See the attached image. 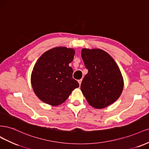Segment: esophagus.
<instances>
[{"label": "esophagus", "instance_id": "34e87169", "mask_svg": "<svg viewBox=\"0 0 149 149\" xmlns=\"http://www.w3.org/2000/svg\"><path fill=\"white\" fill-rule=\"evenodd\" d=\"M81 81H82V80H81V79H80V80H78V82H79V84L80 85V84H81Z\"/></svg>", "mask_w": 149, "mask_h": 149}]
</instances>
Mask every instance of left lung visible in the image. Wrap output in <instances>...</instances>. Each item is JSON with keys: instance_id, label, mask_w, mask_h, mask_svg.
Returning <instances> with one entry per match:
<instances>
[{"instance_id": "1", "label": "left lung", "mask_w": 149, "mask_h": 149, "mask_svg": "<svg viewBox=\"0 0 149 149\" xmlns=\"http://www.w3.org/2000/svg\"><path fill=\"white\" fill-rule=\"evenodd\" d=\"M81 56L88 69L80 89L90 106L97 109L106 108L121 96L124 80L113 57L100 49H81Z\"/></svg>"}]
</instances>
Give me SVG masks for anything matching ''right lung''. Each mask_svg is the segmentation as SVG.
<instances>
[{
  "label": "right lung",
  "mask_w": 149,
  "mask_h": 149,
  "mask_svg": "<svg viewBox=\"0 0 149 149\" xmlns=\"http://www.w3.org/2000/svg\"><path fill=\"white\" fill-rule=\"evenodd\" d=\"M74 55L72 48L56 47L44 52L38 59L31 72V83L42 102L58 106L79 87L72 78L73 70L69 65Z\"/></svg>",
  "instance_id": "right-lung-1"
}]
</instances>
